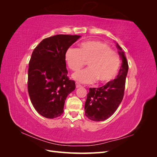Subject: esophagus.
Here are the masks:
<instances>
[{
	"label": "esophagus",
	"instance_id": "34e87169",
	"mask_svg": "<svg viewBox=\"0 0 157 157\" xmlns=\"http://www.w3.org/2000/svg\"><path fill=\"white\" fill-rule=\"evenodd\" d=\"M80 86H81V85H80L78 82H76V88H79V87H80Z\"/></svg>",
	"mask_w": 157,
	"mask_h": 157
}]
</instances>
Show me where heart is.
I'll return each instance as SVG.
<instances>
[{
	"instance_id": "heart-1",
	"label": "heart",
	"mask_w": 157,
	"mask_h": 157,
	"mask_svg": "<svg viewBox=\"0 0 157 157\" xmlns=\"http://www.w3.org/2000/svg\"><path fill=\"white\" fill-rule=\"evenodd\" d=\"M65 59L72 71L82 67L88 61V68L74 73L72 77L81 83H93L98 80L104 84L111 81L120 67L119 56L107 44L91 40L80 44V48L71 47L65 52Z\"/></svg>"
}]
</instances>
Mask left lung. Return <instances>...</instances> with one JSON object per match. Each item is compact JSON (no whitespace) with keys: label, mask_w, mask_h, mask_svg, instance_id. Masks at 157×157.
Wrapping results in <instances>:
<instances>
[{"label":"left lung","mask_w":157,"mask_h":157,"mask_svg":"<svg viewBox=\"0 0 157 157\" xmlns=\"http://www.w3.org/2000/svg\"><path fill=\"white\" fill-rule=\"evenodd\" d=\"M116 46L122 59L117 78L101 87L89 88L87 94L84 105L85 115L93 121H103L110 117L116 111L124 97L128 64L124 52L117 42Z\"/></svg>","instance_id":"left-lung-1"}]
</instances>
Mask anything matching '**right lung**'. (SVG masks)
Wrapping results in <instances>:
<instances>
[{
  "label": "right lung",
  "instance_id": "obj_1",
  "mask_svg": "<svg viewBox=\"0 0 157 157\" xmlns=\"http://www.w3.org/2000/svg\"><path fill=\"white\" fill-rule=\"evenodd\" d=\"M80 35H57L42 40L33 50L28 69V92L35 110L47 118L60 116L75 89L67 77L65 52Z\"/></svg>",
  "mask_w": 157,
  "mask_h": 157
}]
</instances>
